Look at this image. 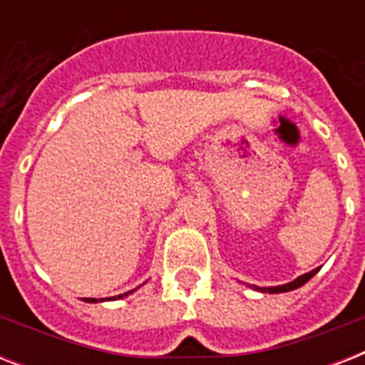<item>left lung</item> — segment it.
<instances>
[{
    "mask_svg": "<svg viewBox=\"0 0 365 365\" xmlns=\"http://www.w3.org/2000/svg\"><path fill=\"white\" fill-rule=\"evenodd\" d=\"M320 271V267L318 269H312L311 272H305V274H301V277H297L295 280H292V282L288 284H282V286H269V288H259V286H250V288L257 289V292H261V294H284V292H292V289H297L301 288L303 284H307L309 280H311L317 272Z\"/></svg>",
    "mask_w": 365,
    "mask_h": 365,
    "instance_id": "1",
    "label": "left lung"
}]
</instances>
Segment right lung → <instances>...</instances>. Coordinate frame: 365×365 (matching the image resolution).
<instances>
[{
	"label": "right lung",
	"mask_w": 365,
	"mask_h": 365,
	"mask_svg": "<svg viewBox=\"0 0 365 365\" xmlns=\"http://www.w3.org/2000/svg\"><path fill=\"white\" fill-rule=\"evenodd\" d=\"M132 292H134V289H130V292H126V294L117 295V297H106V299H108V301H110V299H123V297H126V295L132 294ZM102 301H104V299H102ZM88 303H98V299H88Z\"/></svg>",
	"instance_id": "add662e5"
}]
</instances>
